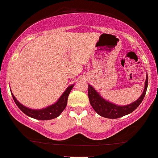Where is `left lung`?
<instances>
[{"instance_id":"1","label":"left lung","mask_w":158,"mask_h":158,"mask_svg":"<svg viewBox=\"0 0 158 158\" xmlns=\"http://www.w3.org/2000/svg\"><path fill=\"white\" fill-rule=\"evenodd\" d=\"M148 87V75H146L144 90L143 94L137 100L126 106H118L106 100L94 89L90 85H88V98L92 108L101 117L108 119H117L126 116L133 112L142 102L146 95Z\"/></svg>"}]
</instances>
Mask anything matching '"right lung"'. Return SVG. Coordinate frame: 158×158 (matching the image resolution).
Listing matches in <instances>:
<instances>
[{
    "mask_svg": "<svg viewBox=\"0 0 158 158\" xmlns=\"http://www.w3.org/2000/svg\"><path fill=\"white\" fill-rule=\"evenodd\" d=\"M74 85H71L68 87L66 90H64L62 95L59 97L54 104L51 106L46 107V108H41V109H31L27 107L23 106L21 103H20L19 101L16 99L15 96L12 94V98L15 101V104L17 106L21 109L22 112H23L28 117H32V118L39 119V120H49L59 117L61 114V112L64 110L66 108L67 103H68V98L72 88H73Z\"/></svg>",
    "mask_w": 158,
    "mask_h": 158,
    "instance_id": "obj_1",
    "label": "right lung"
}]
</instances>
